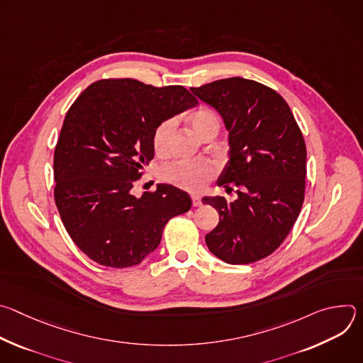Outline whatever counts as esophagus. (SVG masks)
Wrapping results in <instances>:
<instances>
[{
	"mask_svg": "<svg viewBox=\"0 0 363 363\" xmlns=\"http://www.w3.org/2000/svg\"><path fill=\"white\" fill-rule=\"evenodd\" d=\"M192 205L194 206H199L201 205V198H199V195H196V194H192Z\"/></svg>",
	"mask_w": 363,
	"mask_h": 363,
	"instance_id": "esophagus-1",
	"label": "esophagus"
}]
</instances>
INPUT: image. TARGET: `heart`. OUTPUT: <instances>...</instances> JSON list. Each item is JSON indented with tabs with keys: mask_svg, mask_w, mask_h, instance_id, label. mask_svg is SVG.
<instances>
[{
	"mask_svg": "<svg viewBox=\"0 0 363 363\" xmlns=\"http://www.w3.org/2000/svg\"><path fill=\"white\" fill-rule=\"evenodd\" d=\"M189 125L194 133L198 138H203L211 132H217L220 129V119L216 112L210 109H198L191 113ZM175 129V122L172 119L164 121L153 133V149L157 153H165L169 146L171 136ZM216 169L211 164L205 162H186V161H177L174 164L167 165L162 169V178L186 191H201L208 181L214 177Z\"/></svg>",
	"mask_w": 363,
	"mask_h": 363,
	"instance_id": "1",
	"label": "heart"
}]
</instances>
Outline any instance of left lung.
Returning a JSON list of instances; mask_svg holds the SVG:
<instances>
[{"mask_svg": "<svg viewBox=\"0 0 363 363\" xmlns=\"http://www.w3.org/2000/svg\"><path fill=\"white\" fill-rule=\"evenodd\" d=\"M191 91L213 106L228 130L230 160L218 185L237 198L203 196L220 214L205 235L228 264H250L276 251L294 225L304 199L306 143L286 103L273 89L242 77Z\"/></svg>", "mask_w": 363, "mask_h": 363, "instance_id": "8db88e82", "label": "left lung"}]
</instances>
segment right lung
I'll use <instances>...</instances> for the list:
<instances>
[{
	"mask_svg": "<svg viewBox=\"0 0 363 363\" xmlns=\"http://www.w3.org/2000/svg\"><path fill=\"white\" fill-rule=\"evenodd\" d=\"M196 105L184 86L103 79L70 106L55 149V201L69 235L93 262L139 264L160 245L167 223L189 211V195L174 185L160 184L140 198L132 188L153 158L155 129Z\"/></svg>",
	"mask_w": 363,
	"mask_h": 363,
	"instance_id": "add662e5",
	"label": "right lung"
}]
</instances>
